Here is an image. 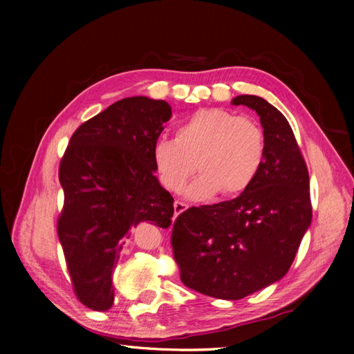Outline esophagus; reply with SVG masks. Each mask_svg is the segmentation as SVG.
<instances>
[{"instance_id":"34e87169","label":"esophagus","mask_w":354,"mask_h":354,"mask_svg":"<svg viewBox=\"0 0 354 354\" xmlns=\"http://www.w3.org/2000/svg\"><path fill=\"white\" fill-rule=\"evenodd\" d=\"M189 206L185 205V203H181V201H175V215H179L183 214L185 209H187Z\"/></svg>"}]
</instances>
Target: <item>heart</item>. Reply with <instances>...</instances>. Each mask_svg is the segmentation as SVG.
<instances>
[{"instance_id": "b5f03b06", "label": "heart", "mask_w": 354, "mask_h": 354, "mask_svg": "<svg viewBox=\"0 0 354 354\" xmlns=\"http://www.w3.org/2000/svg\"><path fill=\"white\" fill-rule=\"evenodd\" d=\"M266 154V133L254 118L205 107L178 123L175 139L156 142L153 164L170 192H181L196 169L200 176L185 195L203 201L218 192L221 196L241 195L259 175Z\"/></svg>"}]
</instances>
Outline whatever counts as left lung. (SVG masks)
Returning a JSON list of instances; mask_svg holds the SVG:
<instances>
[{
    "label": "left lung",
    "instance_id": "8db88e82",
    "mask_svg": "<svg viewBox=\"0 0 354 354\" xmlns=\"http://www.w3.org/2000/svg\"><path fill=\"white\" fill-rule=\"evenodd\" d=\"M231 104L259 115L266 162L237 198L187 209L171 232L184 286L220 299H241L278 283L313 220L308 169L289 122L254 95H239Z\"/></svg>",
    "mask_w": 354,
    "mask_h": 354
}]
</instances>
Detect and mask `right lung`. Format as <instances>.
Listing matches in <instances>:
<instances>
[{"label": "right lung", "instance_id": "add662e5", "mask_svg": "<svg viewBox=\"0 0 354 354\" xmlns=\"http://www.w3.org/2000/svg\"><path fill=\"white\" fill-rule=\"evenodd\" d=\"M170 118L164 100L123 98L82 123L61 160L65 203L57 234L76 295L93 310L112 308V274L131 227L171 225L173 196L153 164Z\"/></svg>", "mask_w": 354, "mask_h": 354}]
</instances>
